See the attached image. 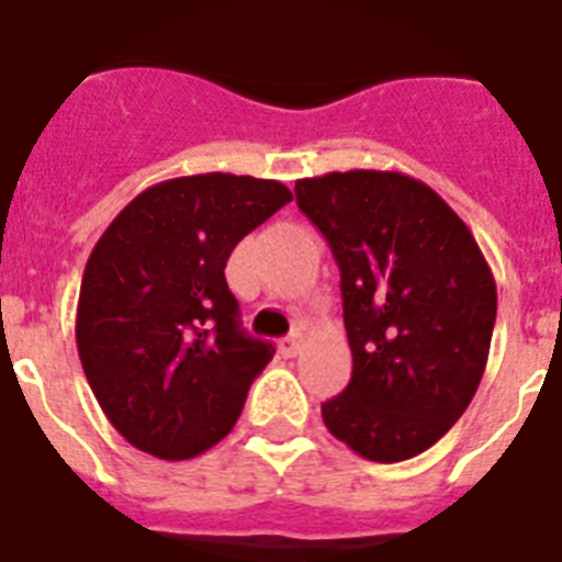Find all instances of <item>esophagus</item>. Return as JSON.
Segmentation results:
<instances>
[{
	"instance_id": "34e87169",
	"label": "esophagus",
	"mask_w": 562,
	"mask_h": 562,
	"mask_svg": "<svg viewBox=\"0 0 562 562\" xmlns=\"http://www.w3.org/2000/svg\"><path fill=\"white\" fill-rule=\"evenodd\" d=\"M300 348H303V337H300V334H291V337L280 339V351L285 353V357H296Z\"/></svg>"
}]
</instances>
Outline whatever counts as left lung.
<instances>
[{
  "label": "left lung",
  "instance_id": "1",
  "mask_svg": "<svg viewBox=\"0 0 562 562\" xmlns=\"http://www.w3.org/2000/svg\"><path fill=\"white\" fill-rule=\"evenodd\" d=\"M296 205L339 266L351 383L323 423L374 463L423 454L483 380L497 285L469 225L400 171L296 179Z\"/></svg>",
  "mask_w": 562,
  "mask_h": 562
}]
</instances>
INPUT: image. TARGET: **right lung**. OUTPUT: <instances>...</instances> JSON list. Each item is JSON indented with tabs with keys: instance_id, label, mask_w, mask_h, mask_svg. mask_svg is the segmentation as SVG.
Returning <instances> with one entry per match:
<instances>
[{
	"instance_id": "obj_1",
	"label": "right lung",
	"mask_w": 562,
	"mask_h": 562,
	"mask_svg": "<svg viewBox=\"0 0 562 562\" xmlns=\"http://www.w3.org/2000/svg\"><path fill=\"white\" fill-rule=\"evenodd\" d=\"M291 200L277 179H165L93 245L77 305L79 360L134 449L191 460L234 428L273 346L239 328L225 262Z\"/></svg>"
}]
</instances>
